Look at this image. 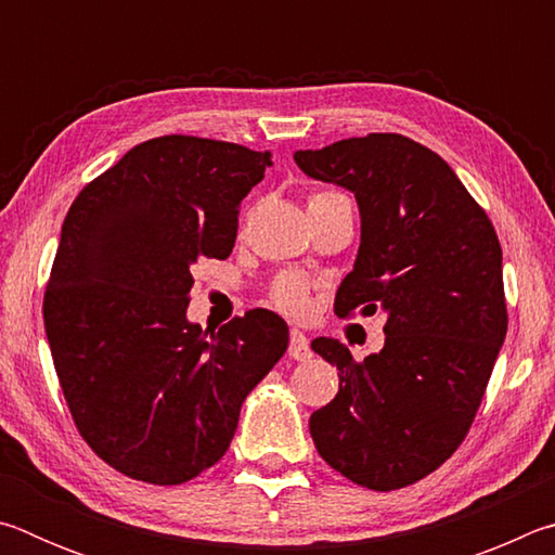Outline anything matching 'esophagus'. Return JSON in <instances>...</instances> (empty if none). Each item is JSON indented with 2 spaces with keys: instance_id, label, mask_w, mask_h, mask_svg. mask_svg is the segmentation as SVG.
<instances>
[{
  "instance_id": "1",
  "label": "esophagus",
  "mask_w": 555,
  "mask_h": 555,
  "mask_svg": "<svg viewBox=\"0 0 555 555\" xmlns=\"http://www.w3.org/2000/svg\"><path fill=\"white\" fill-rule=\"evenodd\" d=\"M288 354L294 357V360H298V362H304V360H308V357H311V345H308V337L300 333V331H291V343H288Z\"/></svg>"
}]
</instances>
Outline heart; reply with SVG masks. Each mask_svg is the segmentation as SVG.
<instances>
[{
    "mask_svg": "<svg viewBox=\"0 0 555 555\" xmlns=\"http://www.w3.org/2000/svg\"><path fill=\"white\" fill-rule=\"evenodd\" d=\"M345 198L343 193L335 191H318L311 195V203H321V201H340ZM308 203V205H311ZM271 300L281 308L284 313L291 315H306L308 308H311V291H308V284L298 276H281L276 279L274 288H271Z\"/></svg>",
    "mask_w": 555,
    "mask_h": 555,
    "instance_id": "obj_1",
    "label": "heart"
}]
</instances>
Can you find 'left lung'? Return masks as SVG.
I'll return each mask as SVG.
<instances>
[{"mask_svg":"<svg viewBox=\"0 0 555 555\" xmlns=\"http://www.w3.org/2000/svg\"><path fill=\"white\" fill-rule=\"evenodd\" d=\"M294 162L360 205L335 313H387L384 347L360 362L333 337L311 343L340 377L313 411V443L354 485L399 490L443 465L480 409L506 335L500 240L453 168L409 137H352Z\"/></svg>","mask_w":555,"mask_h":555,"instance_id":"obj_1","label":"left lung"}]
</instances>
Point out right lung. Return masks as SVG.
I'll return each mask as SVG.
<instances>
[{
  "label": "right lung",
  "mask_w": 555,
  "mask_h": 555,
  "mask_svg": "<svg viewBox=\"0 0 555 555\" xmlns=\"http://www.w3.org/2000/svg\"><path fill=\"white\" fill-rule=\"evenodd\" d=\"M269 152L168 134L82 188L43 296L55 374L80 436L117 473L181 485L228 453L247 393L288 347L255 308L218 333L185 318L195 261L228 259Z\"/></svg>",
  "instance_id": "1"
}]
</instances>
